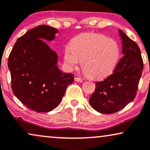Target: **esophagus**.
I'll return each mask as SVG.
<instances>
[{"label": "esophagus", "instance_id": "1", "mask_svg": "<svg viewBox=\"0 0 150 150\" xmlns=\"http://www.w3.org/2000/svg\"><path fill=\"white\" fill-rule=\"evenodd\" d=\"M75 81H77V82H82V79L81 78H79V77H75Z\"/></svg>", "mask_w": 150, "mask_h": 150}]
</instances>
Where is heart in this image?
<instances>
[{
  "mask_svg": "<svg viewBox=\"0 0 150 150\" xmlns=\"http://www.w3.org/2000/svg\"><path fill=\"white\" fill-rule=\"evenodd\" d=\"M120 55L116 41L96 33H82L72 39L64 50V59L69 69L81 61V69L87 76L100 79L111 73Z\"/></svg>",
  "mask_w": 150,
  "mask_h": 150,
  "instance_id": "1",
  "label": "heart"
}]
</instances>
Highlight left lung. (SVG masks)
Masks as SVG:
<instances>
[{"label":"left lung","mask_w":150,"mask_h":150,"mask_svg":"<svg viewBox=\"0 0 150 150\" xmlns=\"http://www.w3.org/2000/svg\"><path fill=\"white\" fill-rule=\"evenodd\" d=\"M118 32L124 56L111 75L96 82V88L89 100L91 107L101 113L117 112L134 99L143 69L138 45L122 30Z\"/></svg>","instance_id":"obj_1"}]
</instances>
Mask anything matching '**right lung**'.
I'll use <instances>...</instances> for the list:
<instances>
[{
    "label": "right lung",
    "instance_id": "obj_1",
    "mask_svg": "<svg viewBox=\"0 0 150 150\" xmlns=\"http://www.w3.org/2000/svg\"><path fill=\"white\" fill-rule=\"evenodd\" d=\"M58 30L37 26L17 39L8 58L12 89L25 106L48 112L60 103L74 75L57 66V54L45 41H52Z\"/></svg>",
    "mask_w": 150,
    "mask_h": 150
}]
</instances>
